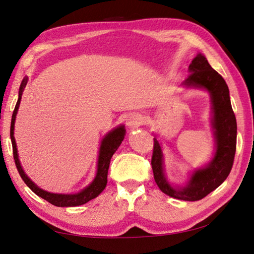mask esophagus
Wrapping results in <instances>:
<instances>
[{
    "instance_id": "obj_1",
    "label": "esophagus",
    "mask_w": 254,
    "mask_h": 254,
    "mask_svg": "<svg viewBox=\"0 0 254 254\" xmlns=\"http://www.w3.org/2000/svg\"><path fill=\"white\" fill-rule=\"evenodd\" d=\"M142 123V118L141 115L136 114V113H131L127 115V126L130 128H135L137 127H140Z\"/></svg>"
}]
</instances>
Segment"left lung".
<instances>
[{"mask_svg": "<svg viewBox=\"0 0 254 254\" xmlns=\"http://www.w3.org/2000/svg\"><path fill=\"white\" fill-rule=\"evenodd\" d=\"M191 74L183 82L187 87L204 89L212 102V127L215 139V153L206 167L195 170L184 187L173 188L164 175L163 153L154 137L152 170L160 190L174 199L197 201L224 182L231 172L237 149V120L230 101L229 87L224 79L211 67L204 55L199 53L189 66Z\"/></svg>", "mask_w": 254, "mask_h": 254, "instance_id": "left-lung-1", "label": "left lung"}]
</instances>
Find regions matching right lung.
Segmentation results:
<instances>
[{
    "instance_id": "add662e5",
    "label": "right lung",
    "mask_w": 254,
    "mask_h": 254,
    "mask_svg": "<svg viewBox=\"0 0 254 254\" xmlns=\"http://www.w3.org/2000/svg\"><path fill=\"white\" fill-rule=\"evenodd\" d=\"M27 83V77L23 79L20 91H18V99L15 105L14 111L12 114V121H11V141H12V147H13V156H14V162L16 165V169L18 173H20L21 178L24 183L29 187L32 191H33L36 195H39L42 199L47 200L51 204L55 206H77L82 205L89 202L90 200L94 199L98 196L101 192H102L108 183V171L110 167V161H111L112 155L118 150V147L121 144L124 135H126V128L124 126H120L118 127L113 128L110 131L104 139L101 141V146L99 151V159H98V170H96V175L91 184H89L85 189H83L81 192H77L75 194H59V193H51L48 191H44L40 189L34 182H32L30 178L23 171L21 167L20 161H18V154L16 149V143L14 139V123L18 107H20L22 93L24 91V87Z\"/></svg>"
}]
</instances>
